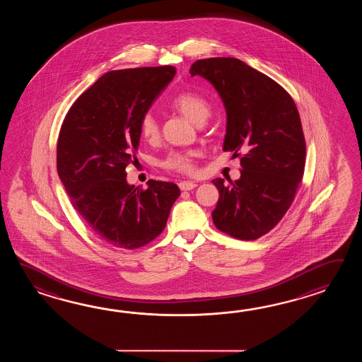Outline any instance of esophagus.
Segmentation results:
<instances>
[{
	"mask_svg": "<svg viewBox=\"0 0 362 362\" xmlns=\"http://www.w3.org/2000/svg\"><path fill=\"white\" fill-rule=\"evenodd\" d=\"M181 190H192L194 187H197V184L192 181H182L178 184Z\"/></svg>",
	"mask_w": 362,
	"mask_h": 362,
	"instance_id": "1",
	"label": "esophagus"
}]
</instances>
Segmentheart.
I'll list each match as a JSON object with an SVG mask.
<instances>
[{
  "label": "heart",
  "mask_w": 362,
  "mask_h": 362,
  "mask_svg": "<svg viewBox=\"0 0 362 362\" xmlns=\"http://www.w3.org/2000/svg\"><path fill=\"white\" fill-rule=\"evenodd\" d=\"M173 107L178 110L192 123L203 124L211 114V106L206 98L197 93H181L172 100ZM139 131L146 141H154L159 136V124L155 116L147 112L142 116L139 123ZM194 153L192 151H172L163 160L162 165L165 170L192 173L194 170Z\"/></svg>",
  "instance_id": "1"
}]
</instances>
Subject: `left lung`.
I'll return each instance as SVG.
<instances>
[{
	"instance_id": "8db88e82",
	"label": "left lung",
	"mask_w": 362,
	"mask_h": 362,
	"mask_svg": "<svg viewBox=\"0 0 362 362\" xmlns=\"http://www.w3.org/2000/svg\"><path fill=\"white\" fill-rule=\"evenodd\" d=\"M190 74L209 81L223 100V151L243 153L239 180L212 181L220 194L214 223L234 238H260L287 212L304 173L305 139L296 105L281 85L237 58L199 59Z\"/></svg>"
}]
</instances>
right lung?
<instances>
[{"label": "right lung", "instance_id": "right-lung-1", "mask_svg": "<svg viewBox=\"0 0 362 362\" xmlns=\"http://www.w3.org/2000/svg\"><path fill=\"white\" fill-rule=\"evenodd\" d=\"M176 75L172 66L111 71L71 106L57 145V170L74 208L103 242L145 246L165 228L180 197L173 182H127L139 150V123Z\"/></svg>", "mask_w": 362, "mask_h": 362}]
</instances>
